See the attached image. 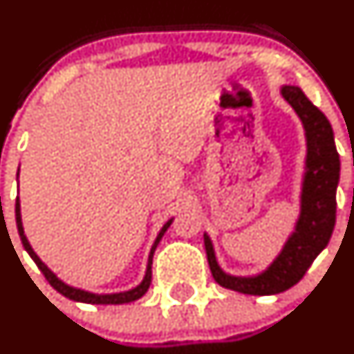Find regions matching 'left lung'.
<instances>
[{
	"label": "left lung",
	"instance_id": "left-lung-1",
	"mask_svg": "<svg viewBox=\"0 0 354 354\" xmlns=\"http://www.w3.org/2000/svg\"><path fill=\"white\" fill-rule=\"evenodd\" d=\"M280 93L302 121L307 142L300 214L294 233L270 267L254 277H234L223 272L216 261L211 238L204 233L209 268L216 282L248 295H273L294 287L328 246L336 224V189L341 163L333 128L324 113L307 100L300 87L283 86Z\"/></svg>",
	"mask_w": 354,
	"mask_h": 354
}]
</instances>
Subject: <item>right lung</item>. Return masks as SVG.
Here are the masks:
<instances>
[{
    "instance_id": "add662e5",
    "label": "right lung",
    "mask_w": 354,
    "mask_h": 354,
    "mask_svg": "<svg viewBox=\"0 0 354 354\" xmlns=\"http://www.w3.org/2000/svg\"><path fill=\"white\" fill-rule=\"evenodd\" d=\"M18 170H20V169H18ZM15 216H17V227H18V234H20L21 243H24L25 250L28 252L30 257H32V260L37 263V267L40 268V272L45 275V279L48 280V283H50L52 287H54L55 290L59 292V294H62L64 297L75 300V302L102 304V306H106V304H128V302H133V300H138L140 297H143V295H145V292L148 290V287H150V283H151V261H153V253H155V250H157V245L160 243L162 236L165 234V231L169 230V226L172 224V219H169V221L163 224L160 233H158L157 239H155L153 246H151V250H150V254H148L147 272H145V277H143L142 283L136 285V287L131 288V290L118 292V294H93V292H87V290H82V288H75V287H71V285L64 283L62 280H60L59 277H57L55 273L52 272V270L48 268L47 265L44 263V261L40 260L39 254L33 252V248L30 246L28 239H26V236H25L24 224H21L20 199H18V197H17V204H15Z\"/></svg>"
}]
</instances>
